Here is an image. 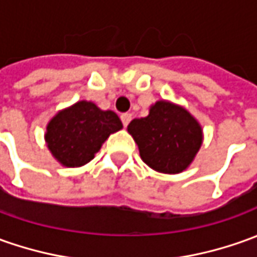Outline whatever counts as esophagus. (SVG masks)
Instances as JSON below:
<instances>
[{"label":"esophagus","instance_id":"esophagus-1","mask_svg":"<svg viewBox=\"0 0 257 257\" xmlns=\"http://www.w3.org/2000/svg\"><path fill=\"white\" fill-rule=\"evenodd\" d=\"M131 119H132V114H129V112L121 115V121L122 123H123V126H128V123L131 122Z\"/></svg>","mask_w":257,"mask_h":257}]
</instances>
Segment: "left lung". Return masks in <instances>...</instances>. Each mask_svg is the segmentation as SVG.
<instances>
[{
	"mask_svg": "<svg viewBox=\"0 0 257 257\" xmlns=\"http://www.w3.org/2000/svg\"><path fill=\"white\" fill-rule=\"evenodd\" d=\"M128 132L143 162L165 174L187 170L204 141L201 123L184 106L167 99L152 104L148 116L132 119Z\"/></svg>",
	"mask_w": 257,
	"mask_h": 257,
	"instance_id": "left-lung-1",
	"label": "left lung"
}]
</instances>
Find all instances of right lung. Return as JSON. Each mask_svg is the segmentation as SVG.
Segmentation results:
<instances>
[{
  "label": "right lung",
  "instance_id": "1",
  "mask_svg": "<svg viewBox=\"0 0 257 257\" xmlns=\"http://www.w3.org/2000/svg\"><path fill=\"white\" fill-rule=\"evenodd\" d=\"M122 129L119 116L92 101H77L60 109L48 122L45 142L52 156L64 167L91 162L111 134Z\"/></svg>",
  "mask_w": 257,
  "mask_h": 257
}]
</instances>
